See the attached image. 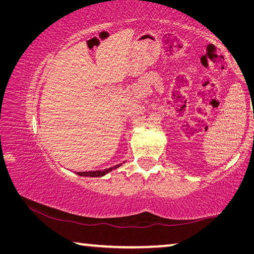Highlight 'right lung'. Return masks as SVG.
Segmentation results:
<instances>
[{
    "label": "right lung",
    "instance_id": "right-lung-1",
    "mask_svg": "<svg viewBox=\"0 0 254 254\" xmlns=\"http://www.w3.org/2000/svg\"><path fill=\"white\" fill-rule=\"evenodd\" d=\"M124 162H126V161H124ZM121 165H122V163H119V165L111 167V168H109V169L95 170V171H78V173H76V174L79 175V176H84V177H103V176L109 174L110 171H112L113 169H117L118 167H120Z\"/></svg>",
    "mask_w": 254,
    "mask_h": 254
}]
</instances>
